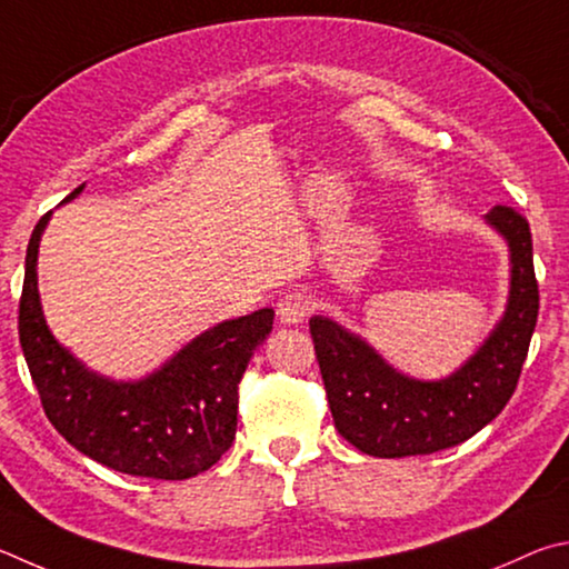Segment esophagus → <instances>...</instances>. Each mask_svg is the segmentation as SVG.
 <instances>
[{
  "mask_svg": "<svg viewBox=\"0 0 569 569\" xmlns=\"http://www.w3.org/2000/svg\"><path fill=\"white\" fill-rule=\"evenodd\" d=\"M312 310L310 297L302 292H290L284 295L277 305V317L282 325H300L307 320V315Z\"/></svg>",
  "mask_w": 569,
  "mask_h": 569,
  "instance_id": "1",
  "label": "esophagus"
}]
</instances>
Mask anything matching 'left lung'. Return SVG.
Wrapping results in <instances>:
<instances>
[{
    "instance_id": "1",
    "label": "left lung",
    "mask_w": 569,
    "mask_h": 569,
    "mask_svg": "<svg viewBox=\"0 0 569 569\" xmlns=\"http://www.w3.org/2000/svg\"><path fill=\"white\" fill-rule=\"evenodd\" d=\"M482 219L510 252V290L490 335L450 375L437 380L405 375L362 335L332 317L315 315L310 320L335 427L360 452L372 457L440 452L470 440L510 402L540 307L532 234L527 219L510 207L497 204Z\"/></svg>"
}]
</instances>
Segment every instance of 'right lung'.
I'll return each instance as SVG.
<instances>
[{
    "instance_id": "add662e5",
    "label": "right lung",
    "mask_w": 569,
    "mask_h": 569,
    "mask_svg": "<svg viewBox=\"0 0 569 569\" xmlns=\"http://www.w3.org/2000/svg\"><path fill=\"white\" fill-rule=\"evenodd\" d=\"M84 192L79 184L62 204ZM52 212L27 247L19 300V342L42 407L64 440L109 470L189 480L222 457L237 432V385L269 332L274 310L222 320L199 332L137 380L87 367L49 330L39 297V242Z\"/></svg>"
}]
</instances>
